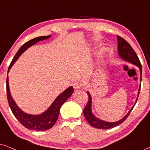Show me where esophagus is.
I'll use <instances>...</instances> for the list:
<instances>
[{
    "mask_svg": "<svg viewBox=\"0 0 150 150\" xmlns=\"http://www.w3.org/2000/svg\"><path fill=\"white\" fill-rule=\"evenodd\" d=\"M83 85H84V83H83V81L81 80H77L75 81V82L73 83V88L75 90H77V89H79L81 88V87L83 86Z\"/></svg>",
    "mask_w": 150,
    "mask_h": 150,
    "instance_id": "esophagus-1",
    "label": "esophagus"
}]
</instances>
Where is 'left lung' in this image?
Segmentation results:
<instances>
[{
	"label": "left lung",
	"instance_id": "1",
	"mask_svg": "<svg viewBox=\"0 0 150 150\" xmlns=\"http://www.w3.org/2000/svg\"><path fill=\"white\" fill-rule=\"evenodd\" d=\"M117 50H118V54L122 59H124L125 61L129 62L131 64H133L134 65L137 66L140 69V74H141V77H140V81H141V75H142V66L140 62L139 59H138L137 54L135 52V51L133 50V48H132V46L129 45L127 41L125 40L123 38H122L120 36H117ZM140 91H141V85H140L139 89H138V97L137 99L136 100L135 104L133 106V107L130 109V111H129L127 114L124 117H122V119L116 122H106V121L102 120L96 117L93 115V113H92L91 111V103H92V99L91 94L89 93L88 91H87L88 96V103L86 107H85L84 109V115L85 117H86V120L88 121L89 124L91 125L93 127L98 128V129H111L115 127H116L119 125L122 124L125 120H126L127 117L129 116L131 111H132L133 108L135 106L136 102H137L138 96H139Z\"/></svg>",
	"mask_w": 150,
	"mask_h": 150
}]
</instances>
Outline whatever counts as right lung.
<instances>
[{
	"instance_id": "right-lung-1",
	"label": "right lung",
	"mask_w": 150,
	"mask_h": 150,
	"mask_svg": "<svg viewBox=\"0 0 150 150\" xmlns=\"http://www.w3.org/2000/svg\"><path fill=\"white\" fill-rule=\"evenodd\" d=\"M50 37V35L39 37L31 39V40L24 43L21 47L19 50H18L16 54H15L14 57L13 58L12 61L8 68L7 73H9V70L12 68L14 62L18 59V58L19 57V56L23 52H25L30 46L37 43L38 41L45 40V39H48ZM6 90L7 100H8L9 107H10L12 112L14 116L16 117V118L19 121L22 125H23L25 127L28 129L37 131H45L50 129V128L52 127L58 118L60 108H61L64 102L71 97L72 93L74 91L73 86L69 87L54 100V101L52 102L50 107L45 112L39 115H31L25 113L21 109H20V108L16 105V102L13 100L12 96H11L10 91H9L8 75H7L6 80Z\"/></svg>"
}]
</instances>
